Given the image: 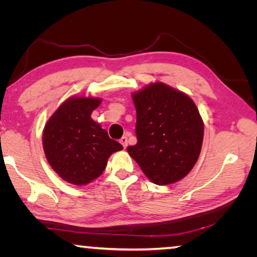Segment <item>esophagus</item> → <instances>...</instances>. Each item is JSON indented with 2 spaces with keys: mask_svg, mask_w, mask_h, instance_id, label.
<instances>
[{
  "mask_svg": "<svg viewBox=\"0 0 257 257\" xmlns=\"http://www.w3.org/2000/svg\"><path fill=\"white\" fill-rule=\"evenodd\" d=\"M120 143H121V144H122V146L124 147V149H125V147H127L128 146V138L127 137H125V136H123L122 138H121L120 139Z\"/></svg>",
  "mask_w": 257,
  "mask_h": 257,
  "instance_id": "34e87169",
  "label": "esophagus"
}]
</instances>
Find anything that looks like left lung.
Returning <instances> with one entry per match:
<instances>
[{
    "instance_id": "obj_1",
    "label": "left lung",
    "mask_w": 257,
    "mask_h": 257,
    "mask_svg": "<svg viewBox=\"0 0 257 257\" xmlns=\"http://www.w3.org/2000/svg\"><path fill=\"white\" fill-rule=\"evenodd\" d=\"M137 112V144L129 155L156 185L179 181L201 153L204 124L193 99L172 87L155 82L133 95Z\"/></svg>"
}]
</instances>
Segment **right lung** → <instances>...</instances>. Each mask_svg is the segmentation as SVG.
Wrapping results in <instances>:
<instances>
[{
  "mask_svg": "<svg viewBox=\"0 0 257 257\" xmlns=\"http://www.w3.org/2000/svg\"><path fill=\"white\" fill-rule=\"evenodd\" d=\"M101 99L71 97L45 124L43 147L52 169L70 184L87 185L103 173L107 159L123 149L90 118Z\"/></svg>",
  "mask_w": 257,
  "mask_h": 257,
  "instance_id": "1",
  "label": "right lung"
}]
</instances>
